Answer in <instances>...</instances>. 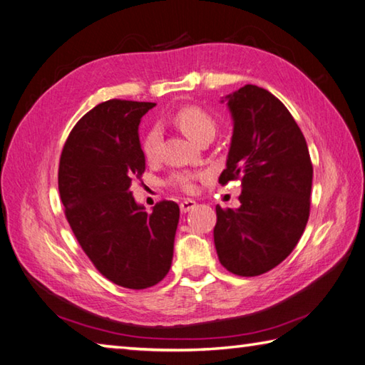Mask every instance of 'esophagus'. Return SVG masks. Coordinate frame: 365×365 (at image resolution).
<instances>
[{
	"mask_svg": "<svg viewBox=\"0 0 365 365\" xmlns=\"http://www.w3.org/2000/svg\"><path fill=\"white\" fill-rule=\"evenodd\" d=\"M195 207H196V201H193V200H183L180 202V210L183 212V214H187V212H190Z\"/></svg>",
	"mask_w": 365,
	"mask_h": 365,
	"instance_id": "esophagus-1",
	"label": "esophagus"
}]
</instances>
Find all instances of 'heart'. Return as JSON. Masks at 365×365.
Here are the masks:
<instances>
[{"instance_id": "obj_1", "label": "heart", "mask_w": 365, "mask_h": 365, "mask_svg": "<svg viewBox=\"0 0 365 365\" xmlns=\"http://www.w3.org/2000/svg\"><path fill=\"white\" fill-rule=\"evenodd\" d=\"M174 121L183 130V134L190 137L191 140L200 143L205 137H214L215 135V121L210 115L205 113L204 110L197 107H185L178 110ZM160 147H161V130L158 125L150 128V130L145 134L142 148L145 156L148 160H155V158L160 155ZM197 178L196 174H190V172H178L174 174L170 178V182L180 187L185 191H191L195 188V180Z\"/></svg>"}]
</instances>
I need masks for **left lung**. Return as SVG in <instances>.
Listing matches in <instances>:
<instances>
[{"label":"left lung","instance_id":"8db88e82","mask_svg":"<svg viewBox=\"0 0 365 365\" xmlns=\"http://www.w3.org/2000/svg\"><path fill=\"white\" fill-rule=\"evenodd\" d=\"M233 119L227 168L241 180V205H217L214 242L230 273L258 276L286 260L309 217L313 164L300 128L267 89L246 84L223 98Z\"/></svg>","mask_w":365,"mask_h":365}]
</instances>
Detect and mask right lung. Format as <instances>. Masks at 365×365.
<instances>
[{"instance_id":"add662e5","label":"right lung","mask_w":365,"mask_h":365,"mask_svg":"<svg viewBox=\"0 0 365 365\" xmlns=\"http://www.w3.org/2000/svg\"><path fill=\"white\" fill-rule=\"evenodd\" d=\"M155 105L98 103L70 132L58 165L61 200L79 246L107 279L135 290L169 273L180 218L174 201L148 214L130 191L145 172L138 124Z\"/></svg>"}]
</instances>
